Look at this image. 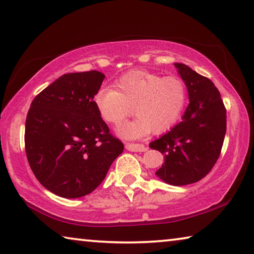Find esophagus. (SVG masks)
<instances>
[{
  "label": "esophagus",
  "mask_w": 254,
  "mask_h": 254,
  "mask_svg": "<svg viewBox=\"0 0 254 254\" xmlns=\"http://www.w3.org/2000/svg\"><path fill=\"white\" fill-rule=\"evenodd\" d=\"M126 148L128 150V151H134V152H144L148 150V148L142 143H127Z\"/></svg>",
  "instance_id": "34e87169"
}]
</instances>
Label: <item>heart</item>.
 I'll use <instances>...</instances> for the list:
<instances>
[{"label":"heart","instance_id":"obj_1","mask_svg":"<svg viewBox=\"0 0 254 254\" xmlns=\"http://www.w3.org/2000/svg\"><path fill=\"white\" fill-rule=\"evenodd\" d=\"M187 101L184 81L175 76L161 77L145 70L123 75L114 83V91L101 88L93 97L94 105L105 122L118 127L132 113L134 121L119 128L124 137L161 133L174 126Z\"/></svg>","mask_w":254,"mask_h":254}]
</instances>
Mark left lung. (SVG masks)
<instances>
[{
	"label": "left lung",
	"instance_id": "1",
	"mask_svg": "<svg viewBox=\"0 0 254 254\" xmlns=\"http://www.w3.org/2000/svg\"><path fill=\"white\" fill-rule=\"evenodd\" d=\"M175 67L187 87L189 105L183 121L149 145L165 154L158 177L185 186L204 178L216 163L226 132V110L212 80L184 64Z\"/></svg>",
	"mask_w": 254,
	"mask_h": 254
}]
</instances>
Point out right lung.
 Returning <instances> with one entry per match:
<instances>
[{
	"label": "right lung",
	"mask_w": 254,
	"mask_h": 254,
	"mask_svg": "<svg viewBox=\"0 0 254 254\" xmlns=\"http://www.w3.org/2000/svg\"><path fill=\"white\" fill-rule=\"evenodd\" d=\"M105 76L65 74L34 97L25 120V153L46 189L65 198L88 195L124 145L110 133L93 97Z\"/></svg>",
	"instance_id": "add662e5"
}]
</instances>
